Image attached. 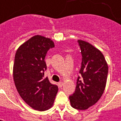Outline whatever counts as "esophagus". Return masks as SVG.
I'll return each mask as SVG.
<instances>
[{"instance_id": "1", "label": "esophagus", "mask_w": 121, "mask_h": 121, "mask_svg": "<svg viewBox=\"0 0 121 121\" xmlns=\"http://www.w3.org/2000/svg\"><path fill=\"white\" fill-rule=\"evenodd\" d=\"M58 85H59V86H60V87H62V86H63V85H64V83L61 82H59V83H58Z\"/></svg>"}]
</instances>
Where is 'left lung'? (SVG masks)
Here are the masks:
<instances>
[{
	"label": "left lung",
	"mask_w": 121,
	"mask_h": 121,
	"mask_svg": "<svg viewBox=\"0 0 121 121\" xmlns=\"http://www.w3.org/2000/svg\"><path fill=\"white\" fill-rule=\"evenodd\" d=\"M82 54L81 77L77 79L75 92L69 96L71 106L77 110H87L95 105L105 88L108 66L102 53L83 40H78Z\"/></svg>",
	"instance_id": "obj_1"
}]
</instances>
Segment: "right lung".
Returning a JSON list of instances; mask_svg holds the SVG:
<instances>
[{
    "mask_svg": "<svg viewBox=\"0 0 121 121\" xmlns=\"http://www.w3.org/2000/svg\"><path fill=\"white\" fill-rule=\"evenodd\" d=\"M53 42L41 35H35L18 48L13 69V80L21 98L34 110L45 111L51 108L58 91L44 77V59Z\"/></svg>",
    "mask_w": 121,
    "mask_h": 121,
    "instance_id": "add662e5",
    "label": "right lung"
}]
</instances>
